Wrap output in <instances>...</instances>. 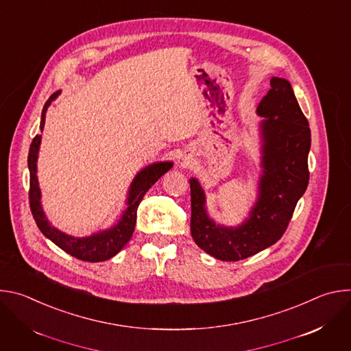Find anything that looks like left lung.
Instances as JSON below:
<instances>
[{
  "mask_svg": "<svg viewBox=\"0 0 351 351\" xmlns=\"http://www.w3.org/2000/svg\"><path fill=\"white\" fill-rule=\"evenodd\" d=\"M257 114L263 117V173L257 202L241 225H217L207 214L202 184L190 179L191 236L199 248L221 261L244 260L275 244L308 186L311 130L286 79H271Z\"/></svg>",
  "mask_w": 351,
  "mask_h": 351,
  "instance_id": "8db88e82",
  "label": "left lung"
}]
</instances>
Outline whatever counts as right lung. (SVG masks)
<instances>
[{"label":"right lung","instance_id":"add662e5","mask_svg":"<svg viewBox=\"0 0 351 351\" xmlns=\"http://www.w3.org/2000/svg\"><path fill=\"white\" fill-rule=\"evenodd\" d=\"M61 91H56L51 97L47 99L44 104L43 112H41V121H40V129L43 132L44 122H45V112L54 99L60 95ZM41 143V134H37L29 149L27 157V167L30 172V189H29V203L30 210L33 214V218L41 230V233L51 240L54 244H57L60 248H62L65 253L71 254L72 257L88 261V263H101L112 258L117 256L123 245L130 240L134 226H136V218H137V208L143 199L144 194L152 187L165 172H168L172 168V162H154L143 168L133 179L128 198H126V210L123 211L122 217L119 218L118 223H115L112 228L93 233L87 237H73L69 236L57 228H54L49 221L47 219L43 207H41V191L38 187L37 180V157H38V148Z\"/></svg>","mask_w":351,"mask_h":351}]
</instances>
